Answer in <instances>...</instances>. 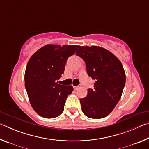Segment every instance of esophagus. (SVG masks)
<instances>
[{"instance_id":"obj_1","label":"esophagus","mask_w":149,"mask_h":149,"mask_svg":"<svg viewBox=\"0 0 149 149\" xmlns=\"http://www.w3.org/2000/svg\"><path fill=\"white\" fill-rule=\"evenodd\" d=\"M79 87V86H74V90H77V89H78V88Z\"/></svg>"}]
</instances>
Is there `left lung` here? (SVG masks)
Listing matches in <instances>:
<instances>
[{"mask_svg": "<svg viewBox=\"0 0 149 149\" xmlns=\"http://www.w3.org/2000/svg\"><path fill=\"white\" fill-rule=\"evenodd\" d=\"M76 55L85 62L88 75L95 80L94 88L88 89L87 97L80 99L83 113L93 119L107 116L118 104L125 86L122 63L109 50L97 46L79 47Z\"/></svg>", "mask_w": 149, "mask_h": 149, "instance_id": "left-lung-1", "label": "left lung"}]
</instances>
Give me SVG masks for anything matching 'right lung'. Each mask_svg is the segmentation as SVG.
Masks as SVG:
<instances>
[{"label": "right lung", "instance_id": "add662e5", "mask_svg": "<svg viewBox=\"0 0 149 149\" xmlns=\"http://www.w3.org/2000/svg\"><path fill=\"white\" fill-rule=\"evenodd\" d=\"M77 45H47L32 55L25 72V87L33 110L41 116L54 118L62 114L72 85L57 81L64 72L66 60Z\"/></svg>", "mask_w": 149, "mask_h": 149}]
</instances>
